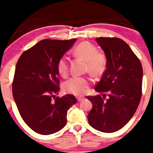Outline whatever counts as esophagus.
<instances>
[{"mask_svg":"<svg viewBox=\"0 0 153 153\" xmlns=\"http://www.w3.org/2000/svg\"><path fill=\"white\" fill-rule=\"evenodd\" d=\"M85 99H86V98H85L84 97H77V100H78V102H81V101L84 100Z\"/></svg>","mask_w":153,"mask_h":153,"instance_id":"obj_1","label":"esophagus"}]
</instances>
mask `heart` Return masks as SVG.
I'll return each mask as SVG.
<instances>
[{"label":"heart","instance_id":"b5f03b06","mask_svg":"<svg viewBox=\"0 0 153 153\" xmlns=\"http://www.w3.org/2000/svg\"><path fill=\"white\" fill-rule=\"evenodd\" d=\"M74 54L76 57L86 62V70L93 75L100 74L106 67L105 56L97 53L95 46L89 42H82L78 44L74 49ZM57 70L59 74L63 77H66L68 75V63L65 58H61L58 61ZM90 83L91 80L90 78L74 76L65 82L63 90L65 93L80 96L87 91Z\"/></svg>","mask_w":153,"mask_h":153}]
</instances>
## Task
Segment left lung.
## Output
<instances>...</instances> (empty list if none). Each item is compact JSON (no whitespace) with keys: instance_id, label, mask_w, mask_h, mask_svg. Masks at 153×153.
<instances>
[{"instance_id":"1","label":"left lung","mask_w":153,"mask_h":153,"mask_svg":"<svg viewBox=\"0 0 153 153\" xmlns=\"http://www.w3.org/2000/svg\"><path fill=\"white\" fill-rule=\"evenodd\" d=\"M96 40L105 53L106 69L95 90L109 92V98L105 100L100 95L87 97L93 104L87 119L97 130L114 132L129 122L137 109L142 96L143 67L129 46L121 39L98 37Z\"/></svg>"}]
</instances>
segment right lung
Masks as SVG:
<instances>
[{"label":"right lung","instance_id":"add662e5","mask_svg":"<svg viewBox=\"0 0 153 153\" xmlns=\"http://www.w3.org/2000/svg\"><path fill=\"white\" fill-rule=\"evenodd\" d=\"M76 40H40L23 53L16 65L13 99L25 123L39 134H53L63 129L68 109L76 102L70 94L52 101L60 90L58 61Z\"/></svg>","mask_w":153,"mask_h":153}]
</instances>
